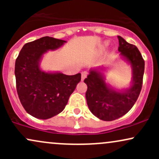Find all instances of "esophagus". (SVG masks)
<instances>
[{
    "label": "esophagus",
    "instance_id": "34e87169",
    "mask_svg": "<svg viewBox=\"0 0 159 159\" xmlns=\"http://www.w3.org/2000/svg\"><path fill=\"white\" fill-rule=\"evenodd\" d=\"M87 72H81V81H84L86 78H87Z\"/></svg>",
    "mask_w": 159,
    "mask_h": 159
}]
</instances>
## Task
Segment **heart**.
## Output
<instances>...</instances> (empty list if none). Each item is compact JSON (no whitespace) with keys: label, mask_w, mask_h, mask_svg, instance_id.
<instances>
[{"label":"heart","mask_w":159,"mask_h":159,"mask_svg":"<svg viewBox=\"0 0 159 159\" xmlns=\"http://www.w3.org/2000/svg\"><path fill=\"white\" fill-rule=\"evenodd\" d=\"M108 45H109L108 42H105V43H104L102 46V49H105L107 46H108Z\"/></svg>","instance_id":"b5f03b06"}]
</instances>
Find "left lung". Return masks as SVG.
Returning a JSON list of instances; mask_svg holds the SVG:
<instances>
[{"label":"left lung","mask_w":159,"mask_h":159,"mask_svg":"<svg viewBox=\"0 0 159 159\" xmlns=\"http://www.w3.org/2000/svg\"><path fill=\"white\" fill-rule=\"evenodd\" d=\"M120 58L132 69L130 85L125 89H114L106 81V66L90 69L84 83L87 86L86 99L94 116L104 121H112L129 112L136 102L141 90L144 61L135 45L118 36Z\"/></svg>","instance_id":"1"}]
</instances>
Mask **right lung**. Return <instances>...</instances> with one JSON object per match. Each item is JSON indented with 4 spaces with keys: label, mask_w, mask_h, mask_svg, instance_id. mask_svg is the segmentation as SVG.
Returning a JSON list of instances; mask_svg holds the SVG:
<instances>
[{
    "label": "right lung",
    "mask_w": 159,
    "mask_h": 159,
    "mask_svg": "<svg viewBox=\"0 0 159 159\" xmlns=\"http://www.w3.org/2000/svg\"><path fill=\"white\" fill-rule=\"evenodd\" d=\"M66 41L49 36L26 43L16 61V89L21 105L34 117L47 120L65 108L70 95L81 81V73L67 75L43 70L44 54L56 51Z\"/></svg>",
    "instance_id": "right-lung-1"
}]
</instances>
